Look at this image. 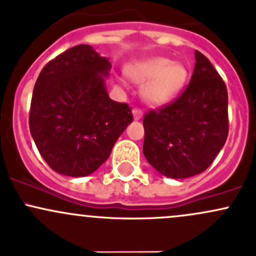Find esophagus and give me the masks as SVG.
<instances>
[{"instance_id":"obj_1","label":"esophagus","mask_w":256,"mask_h":256,"mask_svg":"<svg viewBox=\"0 0 256 256\" xmlns=\"http://www.w3.org/2000/svg\"><path fill=\"white\" fill-rule=\"evenodd\" d=\"M133 117L136 120H142V117H143V112H142L140 108H134L133 110Z\"/></svg>"}]
</instances>
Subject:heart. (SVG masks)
Here are the masks:
<instances>
[{"label":"heart","instance_id":"b5f03b06","mask_svg":"<svg viewBox=\"0 0 256 256\" xmlns=\"http://www.w3.org/2000/svg\"><path fill=\"white\" fill-rule=\"evenodd\" d=\"M127 75L136 82H146L142 90L143 98L149 104L160 106L171 101L182 88L187 71L170 59L155 56L129 65Z\"/></svg>","mask_w":256,"mask_h":256}]
</instances>
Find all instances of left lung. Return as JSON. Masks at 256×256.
<instances>
[{
	"label": "left lung",
	"mask_w": 256,
	"mask_h": 256,
	"mask_svg": "<svg viewBox=\"0 0 256 256\" xmlns=\"http://www.w3.org/2000/svg\"><path fill=\"white\" fill-rule=\"evenodd\" d=\"M185 91L171 104L144 116L143 152L162 175L186 178L204 172L228 136L224 81L198 50Z\"/></svg>",
	"instance_id": "1"
}]
</instances>
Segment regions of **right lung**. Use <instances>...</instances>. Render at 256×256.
<instances>
[{
	"label": "right lung",
	"mask_w": 256,
	"mask_h": 256,
	"mask_svg": "<svg viewBox=\"0 0 256 256\" xmlns=\"http://www.w3.org/2000/svg\"><path fill=\"white\" fill-rule=\"evenodd\" d=\"M110 62L80 44L50 60L30 102V129L39 152L56 172L88 176L107 159L133 122L130 107L110 98L104 78Z\"/></svg>",
	"instance_id": "1"
}]
</instances>
